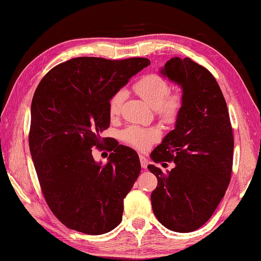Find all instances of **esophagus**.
I'll list each match as a JSON object with an SVG mask.
<instances>
[{
    "mask_svg": "<svg viewBox=\"0 0 261 261\" xmlns=\"http://www.w3.org/2000/svg\"><path fill=\"white\" fill-rule=\"evenodd\" d=\"M139 159H140V165H141V167L144 168H147V165H148V160L146 158H145L144 155H139Z\"/></svg>",
    "mask_w": 261,
    "mask_h": 261,
    "instance_id": "1",
    "label": "esophagus"
}]
</instances>
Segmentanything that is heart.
Returning a JSON list of instances; mask_svg holds the SVG:
<instances>
[{
    "label": "heart",
    "instance_id": "b5f03b06",
    "mask_svg": "<svg viewBox=\"0 0 261 261\" xmlns=\"http://www.w3.org/2000/svg\"><path fill=\"white\" fill-rule=\"evenodd\" d=\"M134 88L141 99H144L153 109L156 110L159 117H161L165 122H173L177 117L182 106V95L177 92L169 93V84L163 77L155 73L147 74L139 79L135 84ZM125 98L126 92L124 90H120L113 94L108 103L110 116L116 117L120 114ZM161 132L158 127L132 125L122 132V139L139 151L149 148L152 144L159 140Z\"/></svg>",
    "mask_w": 261,
    "mask_h": 261
}]
</instances>
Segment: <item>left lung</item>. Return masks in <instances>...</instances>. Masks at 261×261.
Wrapping results in <instances>:
<instances>
[{
  "instance_id": "obj_1",
  "label": "left lung",
  "mask_w": 261,
  "mask_h": 261,
  "mask_svg": "<svg viewBox=\"0 0 261 261\" xmlns=\"http://www.w3.org/2000/svg\"><path fill=\"white\" fill-rule=\"evenodd\" d=\"M161 73L178 84L183 95L175 129L151 153L155 163H175L167 173L148 165L158 178L152 208L166 228L190 232L210 220L227 191L232 171V127L221 88L206 68L189 57H173Z\"/></svg>"
}]
</instances>
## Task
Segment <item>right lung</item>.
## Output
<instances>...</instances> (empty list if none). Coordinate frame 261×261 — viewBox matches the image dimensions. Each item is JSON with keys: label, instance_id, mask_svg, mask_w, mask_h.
Instances as JSON below:
<instances>
[{"label": "right lung", "instance_id": "add662e5", "mask_svg": "<svg viewBox=\"0 0 261 261\" xmlns=\"http://www.w3.org/2000/svg\"><path fill=\"white\" fill-rule=\"evenodd\" d=\"M148 59L76 57L41 79L31 105L30 151L47 205L65 227L101 235L122 221L123 199L141 166L134 149L109 144L108 162L92 155L107 138L109 100Z\"/></svg>", "mask_w": 261, "mask_h": 261}]
</instances>
